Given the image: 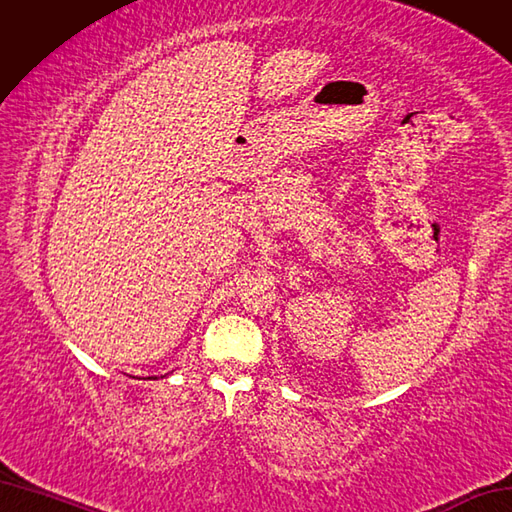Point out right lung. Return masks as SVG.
I'll list each match as a JSON object with an SVG mask.
<instances>
[{
  "label": "right lung",
  "instance_id": "add662e5",
  "mask_svg": "<svg viewBox=\"0 0 512 512\" xmlns=\"http://www.w3.org/2000/svg\"><path fill=\"white\" fill-rule=\"evenodd\" d=\"M148 379H150V377H148ZM154 379H156V377H154Z\"/></svg>",
  "mask_w": 512,
  "mask_h": 512
}]
</instances>
